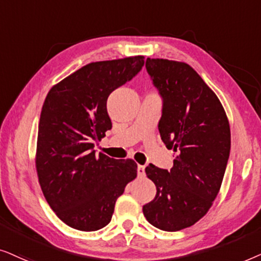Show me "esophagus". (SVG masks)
<instances>
[{"instance_id":"1","label":"esophagus","mask_w":261,"mask_h":261,"mask_svg":"<svg viewBox=\"0 0 261 261\" xmlns=\"http://www.w3.org/2000/svg\"><path fill=\"white\" fill-rule=\"evenodd\" d=\"M144 168H145L144 166L138 165V167H137V174H138V176H144V174H145Z\"/></svg>"}]
</instances>
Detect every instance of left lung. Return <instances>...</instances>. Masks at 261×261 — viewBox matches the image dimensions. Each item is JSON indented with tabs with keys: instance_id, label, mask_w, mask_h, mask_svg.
I'll use <instances>...</instances> for the list:
<instances>
[{
	"instance_id": "obj_1",
	"label": "left lung",
	"mask_w": 261,
	"mask_h": 261,
	"mask_svg": "<svg viewBox=\"0 0 261 261\" xmlns=\"http://www.w3.org/2000/svg\"><path fill=\"white\" fill-rule=\"evenodd\" d=\"M145 68L163 99L160 136L176 156L169 172L151 163L145 168L156 196L143 214L154 227L178 231L213 206L230 152V126L220 99L189 64L147 58Z\"/></svg>"
}]
</instances>
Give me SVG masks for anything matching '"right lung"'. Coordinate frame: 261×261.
Here are the masks:
<instances>
[{
	"label": "right lung",
	"instance_id": "1",
	"mask_svg": "<svg viewBox=\"0 0 261 261\" xmlns=\"http://www.w3.org/2000/svg\"><path fill=\"white\" fill-rule=\"evenodd\" d=\"M144 56L92 62L48 90L38 128L36 168L45 199L58 218L82 231L112 218L118 197L137 176L134 160H114L94 143L112 127L109 95L130 81Z\"/></svg>",
	"mask_w": 261,
	"mask_h": 261
}]
</instances>
